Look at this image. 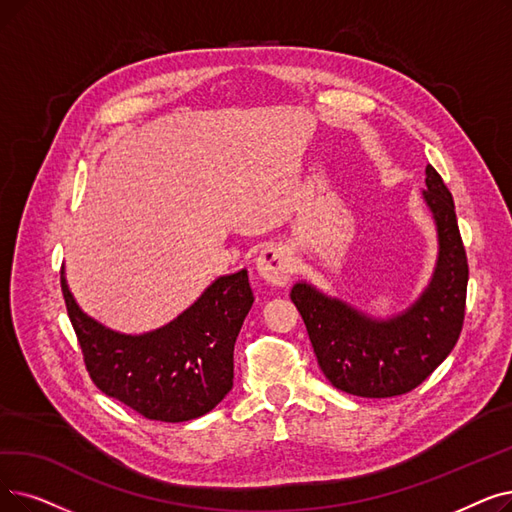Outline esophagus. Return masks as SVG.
<instances>
[{
    "label": "esophagus",
    "instance_id": "esophagus-1",
    "mask_svg": "<svg viewBox=\"0 0 512 512\" xmlns=\"http://www.w3.org/2000/svg\"><path fill=\"white\" fill-rule=\"evenodd\" d=\"M293 253L286 244H268L257 255V272L268 282L282 286L293 276Z\"/></svg>",
    "mask_w": 512,
    "mask_h": 512
}]
</instances>
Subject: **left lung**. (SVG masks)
I'll use <instances>...</instances> for the list:
<instances>
[{
    "label": "left lung",
    "instance_id": "left-lung-1",
    "mask_svg": "<svg viewBox=\"0 0 512 512\" xmlns=\"http://www.w3.org/2000/svg\"><path fill=\"white\" fill-rule=\"evenodd\" d=\"M425 175L422 201L435 221L437 261L425 291L410 307L391 318H374L305 280L291 288L324 376L345 393H408L448 358L460 337L469 263L452 194L431 165Z\"/></svg>",
    "mask_w": 512,
    "mask_h": 512
}]
</instances>
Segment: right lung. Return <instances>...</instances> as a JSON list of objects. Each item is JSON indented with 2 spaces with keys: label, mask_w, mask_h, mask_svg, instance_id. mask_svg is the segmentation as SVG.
Listing matches in <instances>:
<instances>
[{
  "label": "right lung",
  "mask_w": 512,
  "mask_h": 512,
  "mask_svg": "<svg viewBox=\"0 0 512 512\" xmlns=\"http://www.w3.org/2000/svg\"><path fill=\"white\" fill-rule=\"evenodd\" d=\"M62 295L96 387L144 418L184 422L232 389L234 343L255 301L247 270L213 280L180 316L127 335L87 316L60 276Z\"/></svg>",
  "instance_id": "right-lung-1"
}]
</instances>
